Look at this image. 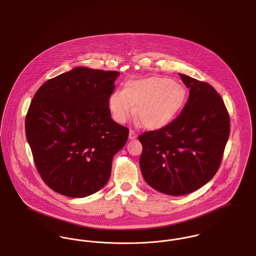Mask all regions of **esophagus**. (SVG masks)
Wrapping results in <instances>:
<instances>
[{
    "mask_svg": "<svg viewBox=\"0 0 256 256\" xmlns=\"http://www.w3.org/2000/svg\"><path fill=\"white\" fill-rule=\"evenodd\" d=\"M136 138H138V134H136V132L134 130H130V136H128V138H130V140H132V139H136Z\"/></svg>",
    "mask_w": 256,
    "mask_h": 256,
    "instance_id": "1",
    "label": "esophagus"
}]
</instances>
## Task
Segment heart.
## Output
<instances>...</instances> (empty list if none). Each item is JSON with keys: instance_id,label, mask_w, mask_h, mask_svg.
I'll use <instances>...</instances> for the list:
<instances>
[{"instance_id": "heart-1", "label": "heart", "mask_w": 256, "mask_h": 256, "mask_svg": "<svg viewBox=\"0 0 256 256\" xmlns=\"http://www.w3.org/2000/svg\"><path fill=\"white\" fill-rule=\"evenodd\" d=\"M187 100V92L174 80L150 77L130 80L124 90H116L108 99L113 118L126 122L134 113L148 130H158L168 124L181 111Z\"/></svg>"}]
</instances>
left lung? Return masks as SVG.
Instances as JSON below:
<instances>
[{
  "mask_svg": "<svg viewBox=\"0 0 256 256\" xmlns=\"http://www.w3.org/2000/svg\"><path fill=\"white\" fill-rule=\"evenodd\" d=\"M190 90L179 116L166 126L138 136L145 181L170 196L187 195L206 184L221 164L230 134L224 101L206 82L179 74Z\"/></svg>",
  "mask_w": 256,
  "mask_h": 256,
  "instance_id": "obj_1",
  "label": "left lung"
}]
</instances>
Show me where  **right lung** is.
Segmentation results:
<instances>
[{"label":"right lung","instance_id":"add662e5","mask_svg":"<svg viewBox=\"0 0 256 256\" xmlns=\"http://www.w3.org/2000/svg\"><path fill=\"white\" fill-rule=\"evenodd\" d=\"M120 73L76 67L40 86L25 118L26 138L44 182L84 198L109 180L128 128L111 118L108 99Z\"/></svg>","mask_w":256,"mask_h":256}]
</instances>
